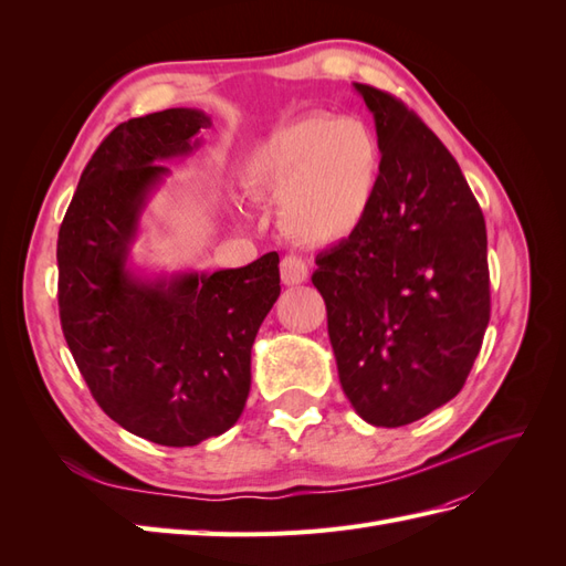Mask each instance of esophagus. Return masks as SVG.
Here are the masks:
<instances>
[{"label":"esophagus","mask_w":566,"mask_h":566,"mask_svg":"<svg viewBox=\"0 0 566 566\" xmlns=\"http://www.w3.org/2000/svg\"><path fill=\"white\" fill-rule=\"evenodd\" d=\"M306 276H310V269H306V262L302 256H295V254L283 256L281 279L285 285H300L306 281Z\"/></svg>","instance_id":"34e87169"}]
</instances>
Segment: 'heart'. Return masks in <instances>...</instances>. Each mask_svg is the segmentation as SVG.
<instances>
[{
    "label": "heart",
    "instance_id": "heart-1",
    "mask_svg": "<svg viewBox=\"0 0 566 566\" xmlns=\"http://www.w3.org/2000/svg\"><path fill=\"white\" fill-rule=\"evenodd\" d=\"M380 169V142L366 123L318 113L256 142L238 179L252 198H281L279 224L295 243L335 245L364 227Z\"/></svg>",
    "mask_w": 566,
    "mask_h": 566
}]
</instances>
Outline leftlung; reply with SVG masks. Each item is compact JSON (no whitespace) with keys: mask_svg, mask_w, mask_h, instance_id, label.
Returning a JSON list of instances; mask_svg holds the SVG:
<instances>
[{"mask_svg":"<svg viewBox=\"0 0 566 566\" xmlns=\"http://www.w3.org/2000/svg\"><path fill=\"white\" fill-rule=\"evenodd\" d=\"M375 117L373 208L316 256L339 385L375 427H401L465 385L491 316L486 224L455 158L422 119L354 82Z\"/></svg>","mask_w":566,"mask_h":566,"instance_id":"obj_1","label":"left lung"}]
</instances>
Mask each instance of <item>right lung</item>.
<instances>
[{"instance_id": "1", "label": "right lung", "mask_w": 566, "mask_h": 566, "mask_svg": "<svg viewBox=\"0 0 566 566\" xmlns=\"http://www.w3.org/2000/svg\"><path fill=\"white\" fill-rule=\"evenodd\" d=\"M210 117L167 108L117 125L80 177L59 231L61 328L92 397L160 447L224 434L250 394V352L281 295L279 254L241 269L142 276L129 266L160 163L200 146Z\"/></svg>"}]
</instances>
